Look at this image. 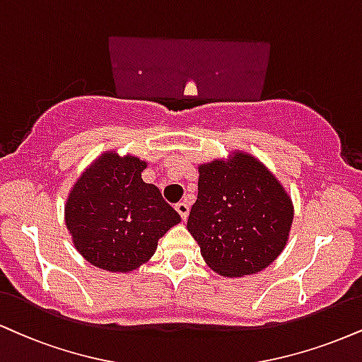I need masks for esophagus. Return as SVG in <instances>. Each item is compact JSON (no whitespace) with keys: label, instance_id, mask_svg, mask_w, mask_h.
<instances>
[{"label":"esophagus","instance_id":"obj_1","mask_svg":"<svg viewBox=\"0 0 362 362\" xmlns=\"http://www.w3.org/2000/svg\"><path fill=\"white\" fill-rule=\"evenodd\" d=\"M175 209H177V212L180 214V217L184 221L187 219V217H189V204H187V202H178Z\"/></svg>","mask_w":362,"mask_h":362}]
</instances>
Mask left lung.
Segmentation results:
<instances>
[{
  "mask_svg": "<svg viewBox=\"0 0 362 362\" xmlns=\"http://www.w3.org/2000/svg\"><path fill=\"white\" fill-rule=\"evenodd\" d=\"M293 202L258 158L234 151L199 165V194L187 229L221 276L255 275L285 250Z\"/></svg>",
  "mask_w": 362,
  "mask_h": 362,
  "instance_id": "1",
  "label": "left lung"
}]
</instances>
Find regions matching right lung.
<instances>
[{"label": "right lung", "mask_w": 362, "mask_h": 362, "mask_svg": "<svg viewBox=\"0 0 362 362\" xmlns=\"http://www.w3.org/2000/svg\"><path fill=\"white\" fill-rule=\"evenodd\" d=\"M146 162L106 151L74 184L65 226L74 246L94 267L128 273L155 255L158 239L180 223L158 187L143 182Z\"/></svg>", "instance_id": "add662e5"}]
</instances>
